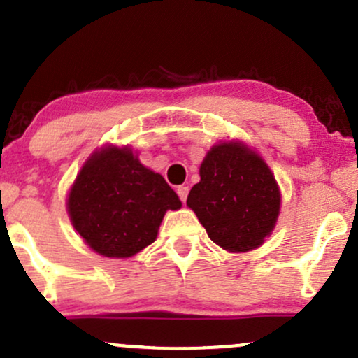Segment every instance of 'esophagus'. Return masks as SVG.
Segmentation results:
<instances>
[{
    "label": "esophagus",
    "instance_id": "esophagus-1",
    "mask_svg": "<svg viewBox=\"0 0 358 358\" xmlns=\"http://www.w3.org/2000/svg\"><path fill=\"white\" fill-rule=\"evenodd\" d=\"M176 193H178L180 200H182L185 203V201H187V196H188V187H183V185H182V187L176 188Z\"/></svg>",
    "mask_w": 358,
    "mask_h": 358
}]
</instances>
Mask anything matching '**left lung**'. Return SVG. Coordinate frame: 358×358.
I'll return each mask as SVG.
<instances>
[{"mask_svg":"<svg viewBox=\"0 0 358 358\" xmlns=\"http://www.w3.org/2000/svg\"><path fill=\"white\" fill-rule=\"evenodd\" d=\"M200 176L187 205L210 238L235 253L260 247L280 210L278 185L265 162L245 145L222 143L205 157Z\"/></svg>","mask_w":358,"mask_h":358,"instance_id":"1","label":"left lung"}]
</instances>
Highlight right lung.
<instances>
[{"mask_svg":"<svg viewBox=\"0 0 358 358\" xmlns=\"http://www.w3.org/2000/svg\"><path fill=\"white\" fill-rule=\"evenodd\" d=\"M182 201L162 175L128 148L94 153L68 196V213L81 238L100 255L131 257L155 242L166 210Z\"/></svg>","mask_w":358,"mask_h":358,"instance_id":"add662e5","label":"right lung"}]
</instances>
